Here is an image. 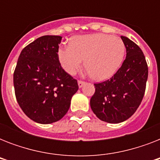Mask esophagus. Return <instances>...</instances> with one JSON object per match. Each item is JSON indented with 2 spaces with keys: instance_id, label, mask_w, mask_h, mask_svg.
Segmentation results:
<instances>
[{
  "instance_id": "obj_1",
  "label": "esophagus",
  "mask_w": 160,
  "mask_h": 160,
  "mask_svg": "<svg viewBox=\"0 0 160 160\" xmlns=\"http://www.w3.org/2000/svg\"><path fill=\"white\" fill-rule=\"evenodd\" d=\"M84 84H85V81H83V80H78V85H79L80 88L82 87Z\"/></svg>"
}]
</instances>
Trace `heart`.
<instances>
[{
    "label": "heart",
    "instance_id": "1",
    "mask_svg": "<svg viewBox=\"0 0 160 160\" xmlns=\"http://www.w3.org/2000/svg\"><path fill=\"white\" fill-rule=\"evenodd\" d=\"M125 46L121 39L105 34L77 36L70 45L60 47L58 57L63 69L75 75L82 66L93 80L101 81L119 70L124 59Z\"/></svg>",
    "mask_w": 160,
    "mask_h": 160
}]
</instances>
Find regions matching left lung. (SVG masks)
Wrapping results in <instances>:
<instances>
[{
  "label": "left lung",
  "mask_w": 160,
  "mask_h": 160,
  "mask_svg": "<svg viewBox=\"0 0 160 160\" xmlns=\"http://www.w3.org/2000/svg\"><path fill=\"white\" fill-rule=\"evenodd\" d=\"M126 58L110 79L94 84L90 107L102 121L117 124L131 117L141 104L148 79V65L138 45L121 36Z\"/></svg>",
  "instance_id": "1"
}]
</instances>
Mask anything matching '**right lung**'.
Listing matches in <instances>:
<instances>
[{
  "label": "right lung",
  "instance_id": "obj_1",
  "mask_svg": "<svg viewBox=\"0 0 160 160\" xmlns=\"http://www.w3.org/2000/svg\"><path fill=\"white\" fill-rule=\"evenodd\" d=\"M61 36L39 37L21 51L14 71L16 98L33 121L51 124L65 116L77 80L60 65L58 51Z\"/></svg>",
  "mask_w": 160,
  "mask_h": 160
}]
</instances>
